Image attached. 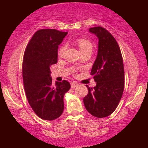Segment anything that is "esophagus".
<instances>
[{"instance_id": "1", "label": "esophagus", "mask_w": 148, "mask_h": 148, "mask_svg": "<svg viewBox=\"0 0 148 148\" xmlns=\"http://www.w3.org/2000/svg\"><path fill=\"white\" fill-rule=\"evenodd\" d=\"M78 86H79V84H78L76 82H72V83H71V88H74L77 87Z\"/></svg>"}]
</instances>
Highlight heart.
<instances>
[{
  "mask_svg": "<svg viewBox=\"0 0 148 148\" xmlns=\"http://www.w3.org/2000/svg\"><path fill=\"white\" fill-rule=\"evenodd\" d=\"M76 43H77L78 46H79L80 51L83 52L87 50H92V45L91 42L89 40L86 38H84V37H81L76 40ZM66 49V46L62 45V47L59 49L58 50V56H61L63 54V53Z\"/></svg>",
  "mask_w": 148,
  "mask_h": 148,
  "instance_id": "b5f03b06",
  "label": "heart"
}]
</instances>
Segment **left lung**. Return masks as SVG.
Listing matches in <instances>:
<instances>
[{
    "mask_svg": "<svg viewBox=\"0 0 148 148\" xmlns=\"http://www.w3.org/2000/svg\"><path fill=\"white\" fill-rule=\"evenodd\" d=\"M89 32L97 37L98 51L91 69L97 83L89 88L84 103L88 113L97 118H105L115 111L123 94L125 72L123 56L118 42L108 30L101 26Z\"/></svg>",
    "mask_w": 148,
    "mask_h": 148,
    "instance_id": "8db88e82",
    "label": "left lung"
}]
</instances>
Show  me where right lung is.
Listing matches in <instances>:
<instances>
[{
    "mask_svg": "<svg viewBox=\"0 0 148 148\" xmlns=\"http://www.w3.org/2000/svg\"><path fill=\"white\" fill-rule=\"evenodd\" d=\"M67 32L41 29L33 35L23 56L22 74L27 99L39 118L53 120L62 115L63 97L70 88L68 81H56L50 67L58 62V49Z\"/></svg>",
    "mask_w": 148,
    "mask_h": 148,
    "instance_id": "obj_1",
    "label": "right lung"
}]
</instances>
